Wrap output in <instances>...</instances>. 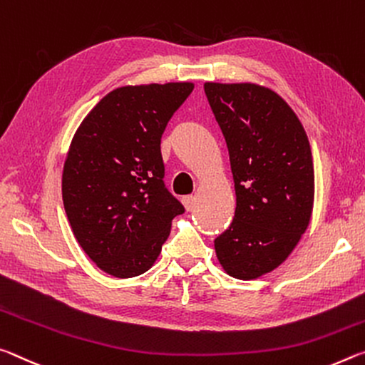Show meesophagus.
<instances>
[{
	"instance_id": "1",
	"label": "esophagus",
	"mask_w": 365,
	"mask_h": 365,
	"mask_svg": "<svg viewBox=\"0 0 365 365\" xmlns=\"http://www.w3.org/2000/svg\"><path fill=\"white\" fill-rule=\"evenodd\" d=\"M195 195H184L182 197V204H184V207H186V210H194V207H195Z\"/></svg>"
}]
</instances>
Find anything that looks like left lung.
Returning a JSON list of instances; mask_svg holds the SVG:
<instances>
[{
	"label": "left lung",
	"instance_id": "obj_1",
	"mask_svg": "<svg viewBox=\"0 0 365 365\" xmlns=\"http://www.w3.org/2000/svg\"><path fill=\"white\" fill-rule=\"evenodd\" d=\"M228 145L236 189L230 228L215 239L231 277L254 279L283 264L299 242L314 205L309 139L289 105L255 83L204 86Z\"/></svg>",
	"mask_w": 365,
	"mask_h": 365
}]
</instances>
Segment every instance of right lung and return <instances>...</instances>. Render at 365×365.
Returning a JSON list of instances; mask_svg holds the SVG:
<instances>
[{"mask_svg":"<svg viewBox=\"0 0 365 365\" xmlns=\"http://www.w3.org/2000/svg\"><path fill=\"white\" fill-rule=\"evenodd\" d=\"M194 83L119 87L74 134L63 170V204L77 242L116 278L145 273L184 207L165 186L161 134Z\"/></svg>","mask_w":365,"mask_h":365,"instance_id":"obj_1","label":"right lung"}]
</instances>
